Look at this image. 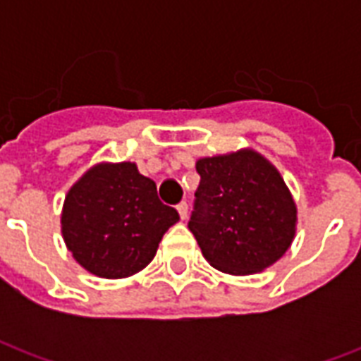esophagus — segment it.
<instances>
[{
    "mask_svg": "<svg viewBox=\"0 0 361 361\" xmlns=\"http://www.w3.org/2000/svg\"><path fill=\"white\" fill-rule=\"evenodd\" d=\"M188 211H189L188 203H185V201H181V203L178 204V212H180L181 220H185V219H188Z\"/></svg>",
    "mask_w": 361,
    "mask_h": 361,
    "instance_id": "1",
    "label": "esophagus"
}]
</instances>
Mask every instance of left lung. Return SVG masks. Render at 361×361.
<instances>
[{"instance_id":"obj_1","label":"left lung","mask_w":361,"mask_h":361,"mask_svg":"<svg viewBox=\"0 0 361 361\" xmlns=\"http://www.w3.org/2000/svg\"><path fill=\"white\" fill-rule=\"evenodd\" d=\"M201 176L188 226L203 257L230 274L276 263L294 240L295 204L284 180L253 150L197 160Z\"/></svg>"}]
</instances>
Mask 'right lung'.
Listing matches in <instances>:
<instances>
[{
  "instance_id": "obj_1",
  "label": "right lung",
  "mask_w": 361,
  "mask_h": 361,
  "mask_svg": "<svg viewBox=\"0 0 361 361\" xmlns=\"http://www.w3.org/2000/svg\"><path fill=\"white\" fill-rule=\"evenodd\" d=\"M180 220L157 183L131 162L98 164L69 189L61 232L75 261L102 279H126L154 259L166 230Z\"/></svg>"
}]
</instances>
